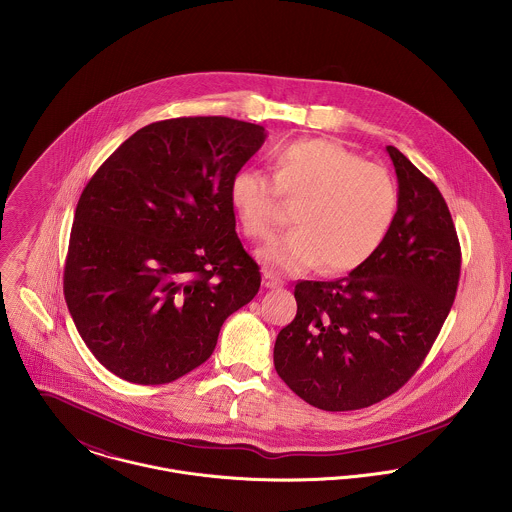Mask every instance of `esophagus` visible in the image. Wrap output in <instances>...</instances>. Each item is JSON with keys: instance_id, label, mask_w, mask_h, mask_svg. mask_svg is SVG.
Returning <instances> with one entry per match:
<instances>
[{"instance_id": "34e87169", "label": "esophagus", "mask_w": 512, "mask_h": 512, "mask_svg": "<svg viewBox=\"0 0 512 512\" xmlns=\"http://www.w3.org/2000/svg\"><path fill=\"white\" fill-rule=\"evenodd\" d=\"M262 286L264 288H268V290H274V288H280L282 286V282L274 276V274H270V272H264V278H262Z\"/></svg>"}]
</instances>
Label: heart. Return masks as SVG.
I'll return each mask as SVG.
<instances>
[{
	"label": "heart",
	"mask_w": 512,
	"mask_h": 512,
	"mask_svg": "<svg viewBox=\"0 0 512 512\" xmlns=\"http://www.w3.org/2000/svg\"><path fill=\"white\" fill-rule=\"evenodd\" d=\"M280 197L297 205L295 230L258 250L272 272L325 274L359 268L380 248L398 213V187L380 165L325 140H299L274 157V179L238 169L228 199L246 236L270 238L282 222Z\"/></svg>",
	"instance_id": "b5f03b06"
}]
</instances>
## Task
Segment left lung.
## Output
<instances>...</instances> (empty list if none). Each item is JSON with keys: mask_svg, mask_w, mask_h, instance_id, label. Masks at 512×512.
<instances>
[{"mask_svg": "<svg viewBox=\"0 0 512 512\" xmlns=\"http://www.w3.org/2000/svg\"><path fill=\"white\" fill-rule=\"evenodd\" d=\"M398 213L349 276L299 282L297 313L274 345L280 378L327 412L372 406L424 363L453 305L461 248L438 187L394 146Z\"/></svg>", "mask_w": 512, "mask_h": 512, "instance_id": "obj_1", "label": "left lung"}]
</instances>
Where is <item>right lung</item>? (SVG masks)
<instances>
[{"label":"right lung","mask_w":512,"mask_h":512,"mask_svg":"<svg viewBox=\"0 0 512 512\" xmlns=\"http://www.w3.org/2000/svg\"><path fill=\"white\" fill-rule=\"evenodd\" d=\"M264 140L262 126L224 116L153 122L84 187L65 299L82 341L116 376L165 384L203 365L224 319L260 290L228 185Z\"/></svg>","instance_id":"1"}]
</instances>
